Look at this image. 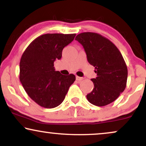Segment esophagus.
Returning a JSON list of instances; mask_svg holds the SVG:
<instances>
[{
    "mask_svg": "<svg viewBox=\"0 0 146 146\" xmlns=\"http://www.w3.org/2000/svg\"><path fill=\"white\" fill-rule=\"evenodd\" d=\"M83 79H84L83 78H82V77L76 76V80H78V81H81V80H82Z\"/></svg>",
    "mask_w": 146,
    "mask_h": 146,
    "instance_id": "esophagus-1",
    "label": "esophagus"
}]
</instances>
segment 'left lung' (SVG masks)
I'll use <instances>...</instances> for the list:
<instances>
[{
    "mask_svg": "<svg viewBox=\"0 0 146 146\" xmlns=\"http://www.w3.org/2000/svg\"><path fill=\"white\" fill-rule=\"evenodd\" d=\"M76 40L83 46L88 62L95 67L93 90L87 94L90 103L104 106L115 101L126 87L127 68L118 48L111 42L95 33H82Z\"/></svg>",
    "mask_w": 146,
    "mask_h": 146,
    "instance_id": "8db88e82",
    "label": "left lung"
}]
</instances>
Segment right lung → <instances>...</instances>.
<instances>
[{
  "instance_id": "right-lung-1",
  "label": "right lung",
  "mask_w": 146,
  "mask_h": 146,
  "mask_svg": "<svg viewBox=\"0 0 146 146\" xmlns=\"http://www.w3.org/2000/svg\"><path fill=\"white\" fill-rule=\"evenodd\" d=\"M76 34H45L30 44L20 62V81L29 97L37 104L53 108L64 101L76 80L72 74L65 76L55 71L54 62L62 57V50Z\"/></svg>"
}]
</instances>
